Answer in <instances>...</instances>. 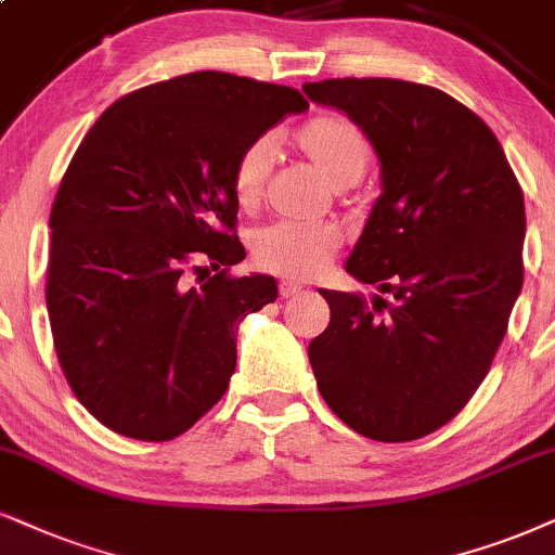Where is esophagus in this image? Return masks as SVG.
<instances>
[{"label": "esophagus", "instance_id": "1", "mask_svg": "<svg viewBox=\"0 0 555 555\" xmlns=\"http://www.w3.org/2000/svg\"><path fill=\"white\" fill-rule=\"evenodd\" d=\"M299 292H301V286H299V284H292V282H282V284H279V294H282L284 299L297 297Z\"/></svg>", "mask_w": 555, "mask_h": 555}]
</instances>
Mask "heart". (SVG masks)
<instances>
[{"mask_svg":"<svg viewBox=\"0 0 555 555\" xmlns=\"http://www.w3.org/2000/svg\"><path fill=\"white\" fill-rule=\"evenodd\" d=\"M294 149L335 186H353L371 164V143L359 125L343 115H318L294 132ZM269 179V143L245 145L233 166V196L237 207L250 212L261 205ZM340 248L335 225H297L276 222L258 230L250 256L258 269L282 279H312L325 269Z\"/></svg>","mask_w":555,"mask_h":555,"instance_id":"obj_1","label":"heart"}]
</instances>
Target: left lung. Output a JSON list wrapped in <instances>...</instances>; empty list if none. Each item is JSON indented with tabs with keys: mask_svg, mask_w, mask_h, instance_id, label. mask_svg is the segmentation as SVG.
Returning a JSON list of instances; mask_svg holds the SVG:
<instances>
[{
	"mask_svg": "<svg viewBox=\"0 0 555 555\" xmlns=\"http://www.w3.org/2000/svg\"><path fill=\"white\" fill-rule=\"evenodd\" d=\"M366 132L384 192L346 271L395 301L320 289L330 325L310 363L330 410L382 443L464 410L522 289L525 202L489 125L446 91L399 79L305 83Z\"/></svg>",
	"mask_w": 555,
	"mask_h": 555,
	"instance_id": "left-lung-1",
	"label": "left lung"
}]
</instances>
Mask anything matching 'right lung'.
<instances>
[{
    "mask_svg": "<svg viewBox=\"0 0 555 555\" xmlns=\"http://www.w3.org/2000/svg\"><path fill=\"white\" fill-rule=\"evenodd\" d=\"M307 107L292 87L194 72L130 91L83 135L51 209L46 305L63 376L104 427L160 443L225 395L237 325L276 299L273 276L230 273L233 166ZM186 270L216 273L194 291Z\"/></svg>",
    "mask_w": 555,
    "mask_h": 555,
    "instance_id": "obj_1",
    "label": "right lung"
}]
</instances>
